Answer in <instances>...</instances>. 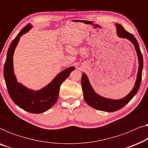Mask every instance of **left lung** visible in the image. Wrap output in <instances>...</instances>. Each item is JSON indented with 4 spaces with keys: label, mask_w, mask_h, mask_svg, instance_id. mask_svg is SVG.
<instances>
[{
    "label": "left lung",
    "mask_w": 148,
    "mask_h": 148,
    "mask_svg": "<svg viewBox=\"0 0 148 148\" xmlns=\"http://www.w3.org/2000/svg\"><path fill=\"white\" fill-rule=\"evenodd\" d=\"M116 27L117 36L121 38H126L133 44L136 51L137 58H138V71L137 74V79L132 90L125 96L124 98L118 100L104 98L95 92L92 86H91L90 81L86 74L84 73L82 77V86L83 93H84V98L86 102L89 106L96 110L104 111V112H114L122 108L125 106L138 92L140 87L141 82V75H142L143 70V56L141 54L138 42L136 38L133 34L129 33L124 29L122 25L119 23L115 24Z\"/></svg>",
    "instance_id": "left-lung-1"
}]
</instances>
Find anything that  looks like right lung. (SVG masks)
Here are the masks:
<instances>
[{
  "label": "right lung",
  "instance_id": "obj_1",
  "mask_svg": "<svg viewBox=\"0 0 148 148\" xmlns=\"http://www.w3.org/2000/svg\"><path fill=\"white\" fill-rule=\"evenodd\" d=\"M31 23L25 26L10 44L4 66V77L8 92L14 103L23 110L33 114L43 113L55 104L62 82L75 70L73 66L60 72L51 82L39 90L27 88L17 82L14 73L13 55L20 38L32 29Z\"/></svg>",
  "mask_w": 148,
  "mask_h": 148
}]
</instances>
